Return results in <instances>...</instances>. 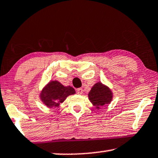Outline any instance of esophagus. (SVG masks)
Instances as JSON below:
<instances>
[{
    "label": "esophagus",
    "mask_w": 158,
    "mask_h": 158,
    "mask_svg": "<svg viewBox=\"0 0 158 158\" xmlns=\"http://www.w3.org/2000/svg\"><path fill=\"white\" fill-rule=\"evenodd\" d=\"M77 93L78 94H81L83 93V89L81 88H79V89H77Z\"/></svg>",
    "instance_id": "1"
}]
</instances>
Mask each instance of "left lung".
Listing matches in <instances>:
<instances>
[{
  "label": "left lung",
  "instance_id": "8db88e82",
  "mask_svg": "<svg viewBox=\"0 0 158 158\" xmlns=\"http://www.w3.org/2000/svg\"><path fill=\"white\" fill-rule=\"evenodd\" d=\"M88 96L89 100L98 108H100V106L104 105L110 103L113 98L110 89L100 82L95 84L92 87Z\"/></svg>",
  "mask_w": 158,
  "mask_h": 158
}]
</instances>
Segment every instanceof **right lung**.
Here are the masks:
<instances>
[{"label":"right lung","instance_id":"right-lung-1","mask_svg":"<svg viewBox=\"0 0 158 158\" xmlns=\"http://www.w3.org/2000/svg\"><path fill=\"white\" fill-rule=\"evenodd\" d=\"M75 94L73 87H64L57 81H52L44 88L41 100L49 108L58 107L69 95Z\"/></svg>","mask_w":158,"mask_h":158}]
</instances>
